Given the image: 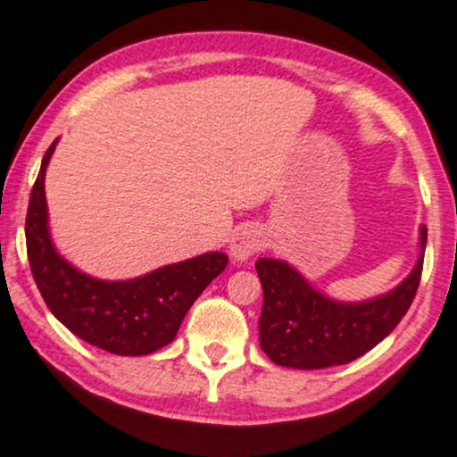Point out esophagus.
Here are the masks:
<instances>
[{
    "label": "esophagus",
    "mask_w": 457,
    "mask_h": 457,
    "mask_svg": "<svg viewBox=\"0 0 457 457\" xmlns=\"http://www.w3.org/2000/svg\"><path fill=\"white\" fill-rule=\"evenodd\" d=\"M262 248H265V235H262V230L252 227V224H245V227H241L237 233L233 235V241H230V256L237 262H244Z\"/></svg>",
    "instance_id": "obj_1"
}]
</instances>
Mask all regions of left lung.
Instances as JSON below:
<instances>
[{
	"label": "left lung",
	"mask_w": 457,
	"mask_h": 457,
	"mask_svg": "<svg viewBox=\"0 0 457 457\" xmlns=\"http://www.w3.org/2000/svg\"><path fill=\"white\" fill-rule=\"evenodd\" d=\"M428 228L421 227V254L398 288L361 303H340L314 291L284 261L259 259L262 284L261 348L278 366L320 370L366 355L409 312L423 271Z\"/></svg>",
	"instance_id": "1"
}]
</instances>
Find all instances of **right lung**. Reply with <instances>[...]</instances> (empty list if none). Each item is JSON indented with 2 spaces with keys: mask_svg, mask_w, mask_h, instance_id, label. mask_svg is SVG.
<instances>
[{
  "mask_svg": "<svg viewBox=\"0 0 457 457\" xmlns=\"http://www.w3.org/2000/svg\"><path fill=\"white\" fill-rule=\"evenodd\" d=\"M55 143L42 158L25 218L27 259L48 310L89 345L115 355H149L175 340L190 305L227 267L224 252L160 267L126 282H106L74 270L53 248L46 227L45 173Z\"/></svg>",
  "mask_w": 457,
  "mask_h": 457,
  "instance_id": "right-lung-1",
  "label": "right lung"
}]
</instances>
